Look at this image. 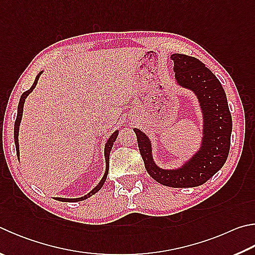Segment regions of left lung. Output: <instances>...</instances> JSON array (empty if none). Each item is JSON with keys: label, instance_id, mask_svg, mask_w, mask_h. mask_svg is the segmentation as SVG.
<instances>
[{"label": "left lung", "instance_id": "8db88e82", "mask_svg": "<svg viewBox=\"0 0 255 255\" xmlns=\"http://www.w3.org/2000/svg\"><path fill=\"white\" fill-rule=\"evenodd\" d=\"M176 80L195 92L204 116L203 142L200 151L182 168L165 170L157 167L151 157L150 141L135 128L140 155L147 173L156 182L169 187H195L206 183L228 159L232 117L220 80L200 60L186 54H172Z\"/></svg>", "mask_w": 255, "mask_h": 255}]
</instances>
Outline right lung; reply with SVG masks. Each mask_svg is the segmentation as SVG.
Here are the masks:
<instances>
[{
    "mask_svg": "<svg viewBox=\"0 0 255 255\" xmlns=\"http://www.w3.org/2000/svg\"><path fill=\"white\" fill-rule=\"evenodd\" d=\"M40 76H41V72L39 73L38 76H36L35 81H34L33 85H32V87L30 88V89L26 90L25 92H23L22 96H21V98H20V103H18L17 116H16V120H15V124H14V141H15V148H16V155H17V156H18V154H20V152H18V139H17V136H18V126H20V123H21V119H22V114H23V105H24V101H25V98L27 97V95H29L30 92L35 88L36 83H38V80H39V77H40ZM117 136H118V131H115V132L113 133V135H112V137L109 138L107 143H106V146H105L106 172H105L104 177L101 178V180L99 182V184L97 185V186H96L94 189H92V191H91L89 194H87V195L83 196V197H79V198H61V197H55V200L61 201V202H79V201H83V200H86L87 197L94 195L95 193L98 192L99 189H100L101 187H103L105 180H106V178H107L108 170H109V155H110V150H112L113 145H114V142H115V140H116V138H117Z\"/></svg>",
    "mask_w": 255,
    "mask_h": 255,
    "instance_id": "right-lung-1",
    "label": "right lung"
}]
</instances>
